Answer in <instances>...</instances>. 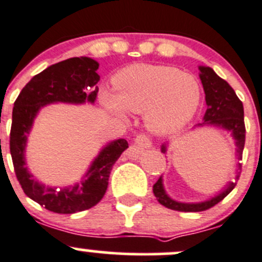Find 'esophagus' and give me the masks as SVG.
Returning <instances> with one entry per match:
<instances>
[{
  "label": "esophagus",
  "instance_id": "1",
  "mask_svg": "<svg viewBox=\"0 0 262 262\" xmlns=\"http://www.w3.org/2000/svg\"><path fill=\"white\" fill-rule=\"evenodd\" d=\"M136 144L138 145L140 148H150L152 147V142H150L149 138H147L145 136H138L136 138Z\"/></svg>",
  "mask_w": 262,
  "mask_h": 262
}]
</instances>
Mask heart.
<instances>
[{
    "label": "heart",
    "instance_id": "heart-1",
    "mask_svg": "<svg viewBox=\"0 0 262 262\" xmlns=\"http://www.w3.org/2000/svg\"><path fill=\"white\" fill-rule=\"evenodd\" d=\"M114 90L99 94L101 106L119 119L129 112L144 114V124L157 136L177 133L193 119L201 103L200 82L169 66L132 65L113 78Z\"/></svg>",
    "mask_w": 262,
    "mask_h": 262
}]
</instances>
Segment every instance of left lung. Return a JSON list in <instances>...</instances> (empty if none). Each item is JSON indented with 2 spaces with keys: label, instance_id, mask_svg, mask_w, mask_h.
Segmentation results:
<instances>
[{
  "label": "left lung",
  "instance_id": "left-lung-1",
  "mask_svg": "<svg viewBox=\"0 0 262 262\" xmlns=\"http://www.w3.org/2000/svg\"><path fill=\"white\" fill-rule=\"evenodd\" d=\"M198 70H200V79L202 82L203 90H205L207 109L203 115V122L196 124L194 128L198 129L205 128V126H213V128L221 129V130L230 133L232 139L235 140V156L237 158V164H236L237 169H236L235 177L232 181H228L227 183H225L224 187L216 194H212V196L200 201V202H181V201L172 198L167 193L163 183V177H159V180L153 186L154 196L164 207L181 212H200L208 210V208L217 205L220 201L224 200L235 188L236 182L240 177V161L242 159V150L245 147V132L246 130H245L242 101L237 98L231 85L222 78H220L210 66L200 65ZM168 145H169L168 142L162 144V153L167 154Z\"/></svg>",
  "mask_w": 262,
  "mask_h": 262
}]
</instances>
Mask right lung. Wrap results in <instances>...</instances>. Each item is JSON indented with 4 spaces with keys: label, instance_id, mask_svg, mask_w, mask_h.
<instances>
[{
    "label": "right lung",
    "instance_id": "right-lung-1",
    "mask_svg": "<svg viewBox=\"0 0 262 262\" xmlns=\"http://www.w3.org/2000/svg\"><path fill=\"white\" fill-rule=\"evenodd\" d=\"M99 62L88 56L71 57L35 75L21 90L12 110L10 150L16 177L27 197L55 213H75L95 206L105 194L113 164L128 148L125 139L106 143L78 182L46 186L30 172L26 147L40 110L51 104H94L98 94Z\"/></svg>",
    "mask_w": 262,
    "mask_h": 262
}]
</instances>
